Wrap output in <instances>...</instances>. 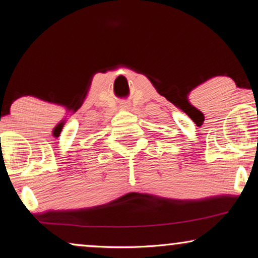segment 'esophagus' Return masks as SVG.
Wrapping results in <instances>:
<instances>
[{"mask_svg":"<svg viewBox=\"0 0 258 258\" xmlns=\"http://www.w3.org/2000/svg\"><path fill=\"white\" fill-rule=\"evenodd\" d=\"M121 107H122L123 109H129V108H128V107H129V105H128V104H126V103H122V104H121Z\"/></svg>","mask_w":258,"mask_h":258,"instance_id":"34e87169","label":"esophagus"}]
</instances>
